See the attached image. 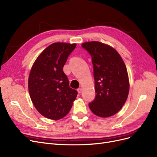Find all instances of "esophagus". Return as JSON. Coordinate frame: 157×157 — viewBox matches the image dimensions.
I'll return each instance as SVG.
<instances>
[{"instance_id":"obj_1","label":"esophagus","mask_w":157,"mask_h":157,"mask_svg":"<svg viewBox=\"0 0 157 157\" xmlns=\"http://www.w3.org/2000/svg\"><path fill=\"white\" fill-rule=\"evenodd\" d=\"M82 89L81 88H79L77 89V92H78V94H80L82 92Z\"/></svg>"}]
</instances>
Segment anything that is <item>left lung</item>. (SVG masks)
I'll list each match as a JSON object with an SVG mask.
<instances>
[{
  "label": "left lung",
  "instance_id": "obj_1",
  "mask_svg": "<svg viewBox=\"0 0 157 157\" xmlns=\"http://www.w3.org/2000/svg\"><path fill=\"white\" fill-rule=\"evenodd\" d=\"M92 56L96 98L89 103L92 113L107 118L115 115L124 105L130 89L126 67L112 46L98 41L82 44Z\"/></svg>",
  "mask_w": 157,
  "mask_h": 157
}]
</instances>
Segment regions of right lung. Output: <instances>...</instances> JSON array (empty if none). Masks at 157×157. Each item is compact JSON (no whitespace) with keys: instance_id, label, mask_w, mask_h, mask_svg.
Wrapping results in <instances>:
<instances>
[{"instance_id":"obj_1","label":"right lung","mask_w":157,"mask_h":157,"mask_svg":"<svg viewBox=\"0 0 157 157\" xmlns=\"http://www.w3.org/2000/svg\"><path fill=\"white\" fill-rule=\"evenodd\" d=\"M77 44L55 42L37 57L28 79L29 96L40 115L52 120L66 116L72 107L77 92L69 87L63 68Z\"/></svg>"}]
</instances>
